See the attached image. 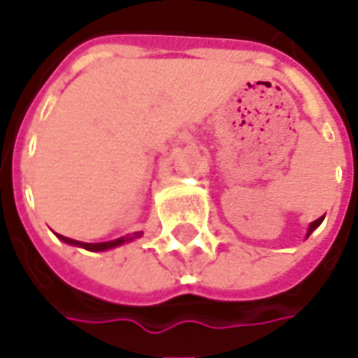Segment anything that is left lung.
I'll return each mask as SVG.
<instances>
[{
  "instance_id": "1",
  "label": "left lung",
  "mask_w": 358,
  "mask_h": 358,
  "mask_svg": "<svg viewBox=\"0 0 358 358\" xmlns=\"http://www.w3.org/2000/svg\"><path fill=\"white\" fill-rule=\"evenodd\" d=\"M323 219H324V217H319V219H317V221H313V223H310V225H309V231H307V237H309L310 233H313V231H315V229L319 227V225H321V223H323Z\"/></svg>"
}]
</instances>
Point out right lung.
I'll use <instances>...</instances> for the list:
<instances>
[{"label": "right lung", "mask_w": 358, "mask_h": 358, "mask_svg": "<svg viewBox=\"0 0 358 358\" xmlns=\"http://www.w3.org/2000/svg\"><path fill=\"white\" fill-rule=\"evenodd\" d=\"M57 237H59L63 243H69V245H76V247H83V249H87V251H107V249H113V247H119V245H123V243H129V241L141 237V231H137V233H133V235H125V237H121V239L107 241V243H81V241L69 239V237H63V235H57Z\"/></svg>", "instance_id": "obj_1"}]
</instances>
